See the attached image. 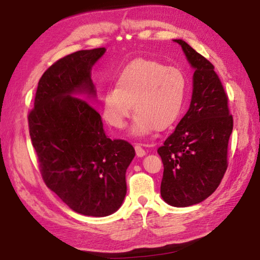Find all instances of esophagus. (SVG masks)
<instances>
[{
	"label": "esophagus",
	"mask_w": 260,
	"mask_h": 260,
	"mask_svg": "<svg viewBox=\"0 0 260 260\" xmlns=\"http://www.w3.org/2000/svg\"><path fill=\"white\" fill-rule=\"evenodd\" d=\"M135 152H136V155H138V157H143V155H145L146 151L140 144H136L135 145Z\"/></svg>",
	"instance_id": "1"
}]
</instances>
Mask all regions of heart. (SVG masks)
<instances>
[{
    "label": "heart",
    "mask_w": 260,
    "mask_h": 260,
    "mask_svg": "<svg viewBox=\"0 0 260 260\" xmlns=\"http://www.w3.org/2000/svg\"><path fill=\"white\" fill-rule=\"evenodd\" d=\"M102 99L103 117L115 128H124L133 110L132 134L145 136L165 129L181 115L187 96V78L181 69L159 61L136 59L116 79Z\"/></svg>",
    "instance_id": "1"
}]
</instances>
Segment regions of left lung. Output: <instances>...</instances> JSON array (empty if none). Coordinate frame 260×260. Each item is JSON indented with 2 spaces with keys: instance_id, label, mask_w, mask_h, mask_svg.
<instances>
[{
  "instance_id": "obj_1",
  "label": "left lung",
  "mask_w": 260,
  "mask_h": 260,
  "mask_svg": "<svg viewBox=\"0 0 260 260\" xmlns=\"http://www.w3.org/2000/svg\"><path fill=\"white\" fill-rule=\"evenodd\" d=\"M175 42L196 72L190 109L158 148L164 164L160 193L168 205L188 207L212 194L228 169L233 117L212 63L186 42Z\"/></svg>"
}]
</instances>
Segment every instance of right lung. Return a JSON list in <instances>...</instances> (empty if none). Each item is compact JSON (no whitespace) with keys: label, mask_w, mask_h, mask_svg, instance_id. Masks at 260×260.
I'll list each match as a JSON object with an SVG mask.
<instances>
[{"label":"right lung","mask_w":260,"mask_h":260,"mask_svg":"<svg viewBox=\"0 0 260 260\" xmlns=\"http://www.w3.org/2000/svg\"><path fill=\"white\" fill-rule=\"evenodd\" d=\"M105 48L74 52L40 78L28 114L31 144L42 178L69 208L85 216L114 214L126 196V169L135 155L125 140H111L101 116L84 99L95 95L93 64Z\"/></svg>","instance_id":"1"}]
</instances>
